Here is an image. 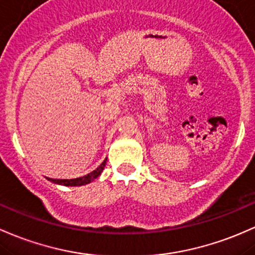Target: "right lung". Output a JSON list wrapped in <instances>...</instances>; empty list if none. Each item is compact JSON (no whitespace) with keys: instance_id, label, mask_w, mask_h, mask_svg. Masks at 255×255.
Here are the masks:
<instances>
[{"instance_id":"add662e5","label":"right lung","mask_w":255,"mask_h":255,"mask_svg":"<svg viewBox=\"0 0 255 255\" xmlns=\"http://www.w3.org/2000/svg\"><path fill=\"white\" fill-rule=\"evenodd\" d=\"M106 164V158L104 159L102 164L96 170L93 172L88 173L87 175H83V177L76 178V179H52V178H47L49 181L54 184H59V185H65V186H81V185H86V184H89L91 181H93L94 179L99 177L102 174L103 169H104Z\"/></svg>"}]
</instances>
